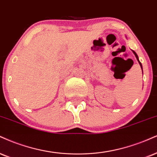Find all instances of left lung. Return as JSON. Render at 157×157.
Segmentation results:
<instances>
[{
	"instance_id": "1",
	"label": "left lung",
	"mask_w": 157,
	"mask_h": 157,
	"mask_svg": "<svg viewBox=\"0 0 157 157\" xmlns=\"http://www.w3.org/2000/svg\"><path fill=\"white\" fill-rule=\"evenodd\" d=\"M133 52H134V54H135V57H136V58H137V61L139 62V63H140V67H141V69H142V70H143V67H142V64H141V63L140 62V60H139V58H138V56H137V53H136V52H135V51H133Z\"/></svg>"
}]
</instances>
